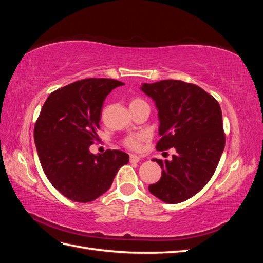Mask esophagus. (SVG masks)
Masks as SVG:
<instances>
[{
	"label": "esophagus",
	"mask_w": 263,
	"mask_h": 263,
	"mask_svg": "<svg viewBox=\"0 0 263 263\" xmlns=\"http://www.w3.org/2000/svg\"><path fill=\"white\" fill-rule=\"evenodd\" d=\"M140 160V158L138 157V156H136V155H130V157H129V161L130 162H138Z\"/></svg>",
	"instance_id": "esophagus-1"
}]
</instances>
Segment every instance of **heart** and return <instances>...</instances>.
<instances>
[{
  "instance_id": "b5f03b06",
  "label": "heart",
  "mask_w": 263,
  "mask_h": 263,
  "mask_svg": "<svg viewBox=\"0 0 263 263\" xmlns=\"http://www.w3.org/2000/svg\"><path fill=\"white\" fill-rule=\"evenodd\" d=\"M142 103H145L144 101H142L141 99L139 98H136L134 99L130 103V106L133 105H137V104H142ZM145 140V136L144 135L141 134H136V135H130V136L126 137L123 141V145L128 148L129 150H133V151H138L141 149V146H142V142H144Z\"/></svg>"
}]
</instances>
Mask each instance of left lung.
Instances as JSON below:
<instances>
[{"instance_id":"obj_1","label":"left lung","mask_w":263,"mask_h":263,"mask_svg":"<svg viewBox=\"0 0 263 263\" xmlns=\"http://www.w3.org/2000/svg\"><path fill=\"white\" fill-rule=\"evenodd\" d=\"M141 91L158 108L157 150H177L171 161L156 159L162 174L149 192L168 204L186 201L208 184L224 151L220 106L202 87L180 80L144 83Z\"/></svg>"}]
</instances>
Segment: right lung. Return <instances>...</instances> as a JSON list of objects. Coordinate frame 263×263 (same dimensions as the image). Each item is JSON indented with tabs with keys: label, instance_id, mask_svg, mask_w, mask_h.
Returning <instances> with one entry per match:
<instances>
[{
	"label": "right lung",
	"instance_id": "add662e5",
	"mask_svg": "<svg viewBox=\"0 0 263 263\" xmlns=\"http://www.w3.org/2000/svg\"><path fill=\"white\" fill-rule=\"evenodd\" d=\"M123 84L104 78L68 84L50 93L38 116L34 139L42 168L52 186L71 201L87 203L104 194L129 161L121 150L90 151L99 140L103 102Z\"/></svg>",
	"mask_w": 263,
	"mask_h": 263
}]
</instances>
